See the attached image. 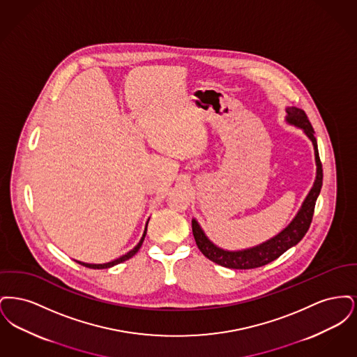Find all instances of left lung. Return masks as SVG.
Returning <instances> with one entry per match:
<instances>
[{
  "mask_svg": "<svg viewBox=\"0 0 357 357\" xmlns=\"http://www.w3.org/2000/svg\"><path fill=\"white\" fill-rule=\"evenodd\" d=\"M287 112H288L287 120L289 123L296 127L303 128L304 132L313 143L314 155H316V165H317V175H316L314 185L309 191L298 214L296 215V218L293 221L290 222L288 227L284 229L278 236L269 239L268 242H264L252 249H246V250H241V252H227V250L220 249L204 236L198 222L192 220V234L195 238L198 249L201 250V253L206 258H208L210 261H213L221 266L229 268V269H255V268L264 266L274 259H277L280 255H284L291 246L297 245L304 238L306 231L309 230V226L313 220L316 201H317V197H319V194L321 191V186H323V165H321L320 155H319L317 140L314 137V130L306 116L305 111L296 108V107H290L287 109Z\"/></svg>",
  "mask_w": 357,
  "mask_h": 357,
  "instance_id": "8db88e82",
  "label": "left lung"
}]
</instances>
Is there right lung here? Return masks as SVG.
I'll return each mask as SVG.
<instances>
[{"instance_id": "add662e5", "label": "right lung", "mask_w": 357, "mask_h": 357, "mask_svg": "<svg viewBox=\"0 0 357 357\" xmlns=\"http://www.w3.org/2000/svg\"><path fill=\"white\" fill-rule=\"evenodd\" d=\"M146 233H147V227H146V230H144L143 237L139 241V243L136 245L135 248H134L131 252H128L127 255H121L120 258L115 259V261H111V262H107V264H99V265H96V264H84V262H79V261H77V262H79L80 265L85 266V268H89V269H107V268H111V266H114V265H118L120 262H124V261L130 259L132 255H135L136 253H137V250L140 249V246H142V243H143V241H144Z\"/></svg>"}]
</instances>
